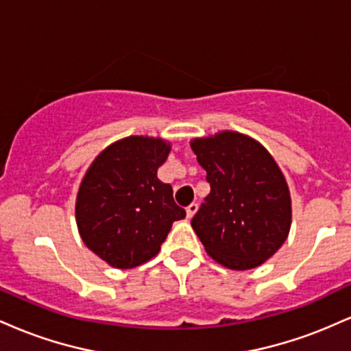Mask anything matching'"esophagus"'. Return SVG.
Here are the masks:
<instances>
[{
    "mask_svg": "<svg viewBox=\"0 0 351 351\" xmlns=\"http://www.w3.org/2000/svg\"><path fill=\"white\" fill-rule=\"evenodd\" d=\"M196 211H198V204H196V203H191V204H189V206L186 208V216L189 217V219H191V217L195 216V213H196Z\"/></svg>",
    "mask_w": 351,
    "mask_h": 351,
    "instance_id": "esophagus-1",
    "label": "esophagus"
}]
</instances>
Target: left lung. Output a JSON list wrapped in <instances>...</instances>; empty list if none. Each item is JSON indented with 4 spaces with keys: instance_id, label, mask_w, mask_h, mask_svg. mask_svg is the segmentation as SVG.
<instances>
[{
    "instance_id": "obj_1",
    "label": "left lung",
    "mask_w": 351,
    "mask_h": 351,
    "mask_svg": "<svg viewBox=\"0 0 351 351\" xmlns=\"http://www.w3.org/2000/svg\"><path fill=\"white\" fill-rule=\"evenodd\" d=\"M189 145L211 186L193 216V229L224 267H259L291 231V193L280 168L263 145L239 132L224 130Z\"/></svg>"
}]
</instances>
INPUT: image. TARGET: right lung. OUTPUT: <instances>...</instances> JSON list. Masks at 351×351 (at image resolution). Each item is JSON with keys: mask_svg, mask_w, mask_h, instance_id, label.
I'll use <instances>...</instances> for the list:
<instances>
[{"mask_svg": "<svg viewBox=\"0 0 351 351\" xmlns=\"http://www.w3.org/2000/svg\"><path fill=\"white\" fill-rule=\"evenodd\" d=\"M171 145L132 135L108 145L79 186L75 221L84 244L115 269H132L158 254L175 221L186 211L156 171Z\"/></svg>", "mask_w": 351, "mask_h": 351, "instance_id": "obj_1", "label": "right lung"}]
</instances>
